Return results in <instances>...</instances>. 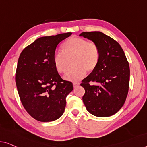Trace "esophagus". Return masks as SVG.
I'll return each mask as SVG.
<instances>
[{
	"label": "esophagus",
	"mask_w": 147,
	"mask_h": 147,
	"mask_svg": "<svg viewBox=\"0 0 147 147\" xmlns=\"http://www.w3.org/2000/svg\"><path fill=\"white\" fill-rule=\"evenodd\" d=\"M79 85H80L79 82H73L74 88H76L78 86H79Z\"/></svg>",
	"instance_id": "obj_1"
}]
</instances>
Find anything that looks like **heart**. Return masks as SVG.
<instances>
[{
    "label": "heart",
    "mask_w": 147,
    "mask_h": 147,
    "mask_svg": "<svg viewBox=\"0 0 147 147\" xmlns=\"http://www.w3.org/2000/svg\"><path fill=\"white\" fill-rule=\"evenodd\" d=\"M61 52L54 54L53 61L57 71L65 73L69 61L74 67L70 69L64 76L66 80L76 82L84 77L87 72L94 70L99 63L100 52L98 46L92 41H88L81 38H71L61 46Z\"/></svg>",
    "instance_id": "obj_1"
}]
</instances>
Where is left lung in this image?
Returning a JSON list of instances; mask_svg holds the SVG:
<instances>
[{"instance_id":"8db88e82","label":"left lung","mask_w":147,"mask_h":147,"mask_svg":"<svg viewBox=\"0 0 147 147\" xmlns=\"http://www.w3.org/2000/svg\"><path fill=\"white\" fill-rule=\"evenodd\" d=\"M79 36L96 43L100 52L97 67L80 84L85 90L83 102L91 114L109 117L117 113L125 102L129 85V63L119 43L106 34L82 32Z\"/></svg>"}]
</instances>
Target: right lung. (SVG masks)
<instances>
[{
  "instance_id": "obj_1",
  "label": "right lung",
  "mask_w": 147,
  "mask_h": 147,
  "mask_svg": "<svg viewBox=\"0 0 147 147\" xmlns=\"http://www.w3.org/2000/svg\"><path fill=\"white\" fill-rule=\"evenodd\" d=\"M71 32L37 39L20 55L16 84L21 102L27 112L41 122L53 121L64 113L66 98L73 85L63 80L53 64L59 43Z\"/></svg>"
}]
</instances>
